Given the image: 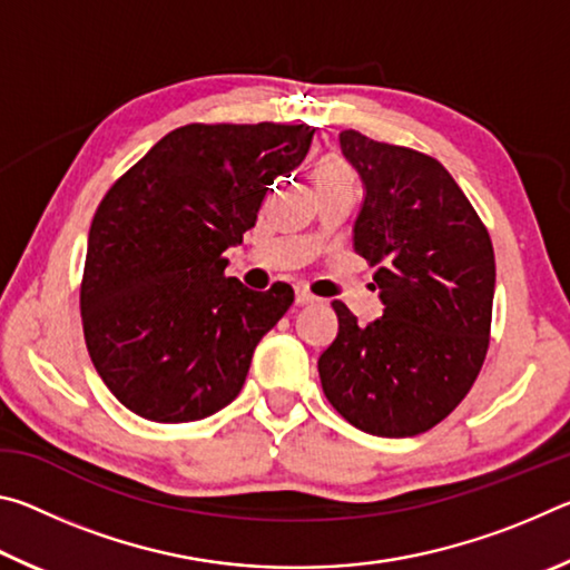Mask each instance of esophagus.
<instances>
[{
  "label": "esophagus",
  "mask_w": 570,
  "mask_h": 570,
  "mask_svg": "<svg viewBox=\"0 0 570 570\" xmlns=\"http://www.w3.org/2000/svg\"><path fill=\"white\" fill-rule=\"evenodd\" d=\"M320 298H316L314 294H308L306 288H296V304L298 306H308V304H316Z\"/></svg>",
  "instance_id": "34e87169"
}]
</instances>
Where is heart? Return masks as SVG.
I'll use <instances>...</instances> for the list:
<instances>
[{
    "instance_id": "obj_1",
    "label": "heart",
    "mask_w": 570,
    "mask_h": 570,
    "mask_svg": "<svg viewBox=\"0 0 570 570\" xmlns=\"http://www.w3.org/2000/svg\"><path fill=\"white\" fill-rule=\"evenodd\" d=\"M340 178H350V170H346L344 163L334 156H326L314 168V183H330V180H340Z\"/></svg>"
}]
</instances>
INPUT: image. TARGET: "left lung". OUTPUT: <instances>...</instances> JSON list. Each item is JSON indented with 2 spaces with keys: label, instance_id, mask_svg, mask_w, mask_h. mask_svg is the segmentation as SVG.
Returning a JSON list of instances; mask_svg holds the SVG:
<instances>
[{
  "label": "left lung",
  "instance_id": "obj_1",
  "mask_svg": "<svg viewBox=\"0 0 570 570\" xmlns=\"http://www.w3.org/2000/svg\"><path fill=\"white\" fill-rule=\"evenodd\" d=\"M362 178L352 244L384 304L360 326L342 302L336 340L320 356L326 400L354 428L412 438L435 428L475 382L495 294L493 244L450 173L417 150L340 132Z\"/></svg>",
  "mask_w": 570,
  "mask_h": 570
}]
</instances>
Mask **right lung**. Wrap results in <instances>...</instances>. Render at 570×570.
Masks as SVG:
<instances>
[{"instance_id":"1","label":"right lung","mask_w":570,"mask_h":570,"mask_svg":"<svg viewBox=\"0 0 570 570\" xmlns=\"http://www.w3.org/2000/svg\"><path fill=\"white\" fill-rule=\"evenodd\" d=\"M312 125H186L102 198L80 292L95 370L130 412L196 422L236 400L262 336L294 304L288 284L250 292L224 250L256 226Z\"/></svg>"}]
</instances>
